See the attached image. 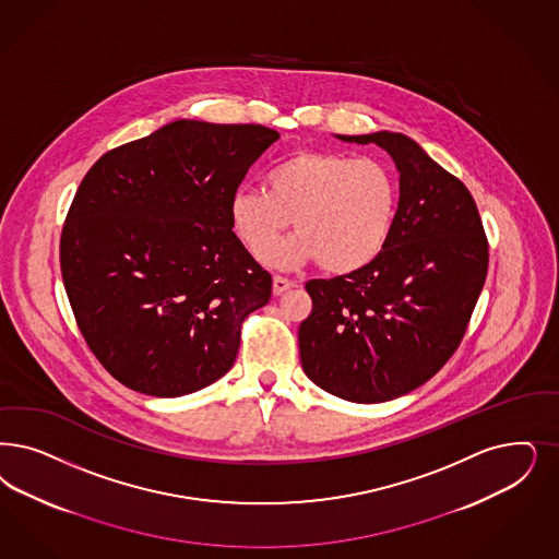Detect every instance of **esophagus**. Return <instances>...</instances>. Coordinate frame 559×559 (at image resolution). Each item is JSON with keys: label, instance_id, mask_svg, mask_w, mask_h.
<instances>
[{"label": "esophagus", "instance_id": "obj_1", "mask_svg": "<svg viewBox=\"0 0 559 559\" xmlns=\"http://www.w3.org/2000/svg\"><path fill=\"white\" fill-rule=\"evenodd\" d=\"M295 287V283L289 281V278H285V276H274L272 278V293L274 295H283L285 290L293 289Z\"/></svg>", "mask_w": 559, "mask_h": 559}]
</instances>
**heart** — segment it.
Returning a JSON list of instances; mask_svg holds the SVG:
<instances>
[{
  "label": "heart",
  "instance_id": "obj_1",
  "mask_svg": "<svg viewBox=\"0 0 559 559\" xmlns=\"http://www.w3.org/2000/svg\"><path fill=\"white\" fill-rule=\"evenodd\" d=\"M401 206V183L382 160L355 154L299 151L266 175V190L233 193V231L253 255L289 225L298 231L264 254L270 266L290 269L320 260L334 274L366 269L385 250Z\"/></svg>",
  "mask_w": 559,
  "mask_h": 559
}]
</instances>
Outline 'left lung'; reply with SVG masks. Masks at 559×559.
I'll return each mask as SVG.
<instances>
[{"instance_id":"obj_1","label":"left lung","mask_w":559,"mask_h":559,"mask_svg":"<svg viewBox=\"0 0 559 559\" xmlns=\"http://www.w3.org/2000/svg\"><path fill=\"white\" fill-rule=\"evenodd\" d=\"M378 144L401 174L392 237L366 269L306 283L299 326L309 380L350 403H385L425 384L454 355L481 295L489 248L466 186L408 135H336Z\"/></svg>"}]
</instances>
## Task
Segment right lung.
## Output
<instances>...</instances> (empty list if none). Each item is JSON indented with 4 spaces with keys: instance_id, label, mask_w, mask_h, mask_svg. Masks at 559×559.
Instances as JSON below:
<instances>
[{
    "instance_id": "add662e5",
    "label": "right lung",
    "mask_w": 559,
    "mask_h": 559,
    "mask_svg": "<svg viewBox=\"0 0 559 559\" xmlns=\"http://www.w3.org/2000/svg\"><path fill=\"white\" fill-rule=\"evenodd\" d=\"M276 140L264 126L177 119L84 175L61 231V276L117 382L175 399L231 369L272 276L233 233L229 204Z\"/></svg>"
}]
</instances>
